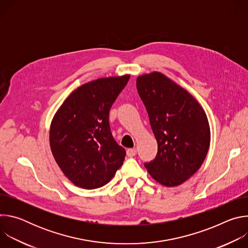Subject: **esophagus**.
<instances>
[{
    "instance_id": "34e87169",
    "label": "esophagus",
    "mask_w": 248,
    "mask_h": 248,
    "mask_svg": "<svg viewBox=\"0 0 248 248\" xmlns=\"http://www.w3.org/2000/svg\"><path fill=\"white\" fill-rule=\"evenodd\" d=\"M126 155H127V157H133V156H135L136 155V150L134 149V148H130V149H127L126 150Z\"/></svg>"
}]
</instances>
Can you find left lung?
<instances>
[{"mask_svg":"<svg viewBox=\"0 0 248 248\" xmlns=\"http://www.w3.org/2000/svg\"><path fill=\"white\" fill-rule=\"evenodd\" d=\"M136 87L158 143L155 159L144 167L161 185L179 186L198 170L207 155L206 114L192 95L160 73L138 77Z\"/></svg>","mask_w":248,"mask_h":248,"instance_id":"1","label":"left lung"}]
</instances>
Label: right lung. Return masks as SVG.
Returning <instances> with one entry per match:
<instances>
[{"label":"right lung","instance_id":"right-lung-1","mask_svg":"<svg viewBox=\"0 0 248 248\" xmlns=\"http://www.w3.org/2000/svg\"><path fill=\"white\" fill-rule=\"evenodd\" d=\"M129 76L99 78L70 94L50 128L53 156L76 186L94 189L107 185L122 167L125 150L114 139L109 113Z\"/></svg>","mask_w":248,"mask_h":248}]
</instances>
